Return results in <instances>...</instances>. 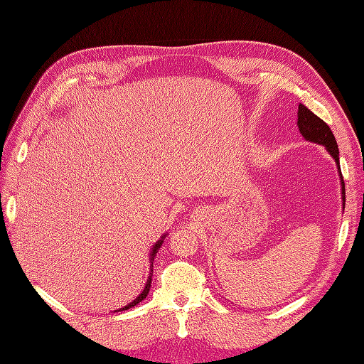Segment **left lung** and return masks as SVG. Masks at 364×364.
Segmentation results:
<instances>
[{
    "mask_svg": "<svg viewBox=\"0 0 364 364\" xmlns=\"http://www.w3.org/2000/svg\"><path fill=\"white\" fill-rule=\"evenodd\" d=\"M297 127H299V132L305 139L325 146L338 165V147L331 129H329V126L322 118H318L304 105H299V111H297ZM338 170H340V165H338ZM340 178H341V197H343V208H345V182H343L341 171H340Z\"/></svg>",
    "mask_w": 364,
    "mask_h": 364,
    "instance_id": "8db88e82",
    "label": "left lung"
}]
</instances>
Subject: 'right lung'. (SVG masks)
Returning <instances> with one entry per match:
<instances>
[{
    "label": "right lung",
    "instance_id": "obj_1",
    "mask_svg": "<svg viewBox=\"0 0 364 364\" xmlns=\"http://www.w3.org/2000/svg\"><path fill=\"white\" fill-rule=\"evenodd\" d=\"M165 237V235H164ZM162 246V240H159L158 241V243L155 245V246H153V250H151V261L153 259H155V257H156V253H158V250H159V247ZM153 264V262H151ZM153 267V266H151ZM151 273H153V270H151ZM151 273H150V277H149V279H147V284H146V289L144 290H142V293L136 297V299L134 301V302H130V304H127L126 306H123V308H119V310H117V311H124V310H129V308H132V306H135L136 304H139L141 301H144L146 299V296L149 294V290H150V284H151Z\"/></svg>",
    "mask_w": 364,
    "mask_h": 364
}]
</instances>
